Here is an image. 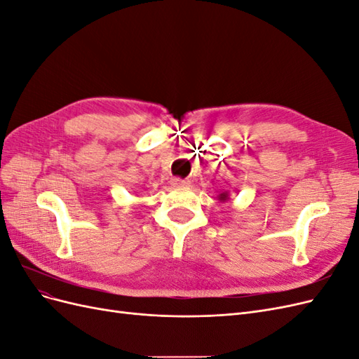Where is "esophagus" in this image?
<instances>
[{
	"mask_svg": "<svg viewBox=\"0 0 359 359\" xmlns=\"http://www.w3.org/2000/svg\"><path fill=\"white\" fill-rule=\"evenodd\" d=\"M170 184H172L173 187H189L190 186V181L175 177V178L170 180Z\"/></svg>",
	"mask_w": 359,
	"mask_h": 359,
	"instance_id": "obj_1",
	"label": "esophagus"
}]
</instances>
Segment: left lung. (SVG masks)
Masks as SVG:
<instances>
[{
	"mask_svg": "<svg viewBox=\"0 0 359 359\" xmlns=\"http://www.w3.org/2000/svg\"><path fill=\"white\" fill-rule=\"evenodd\" d=\"M219 199H220L222 202H226L227 199H229V194H227V191H224V193H222V194H220Z\"/></svg>",
	"mask_w": 359,
	"mask_h": 359,
	"instance_id": "left-lung-1",
	"label": "left lung"
}]
</instances>
